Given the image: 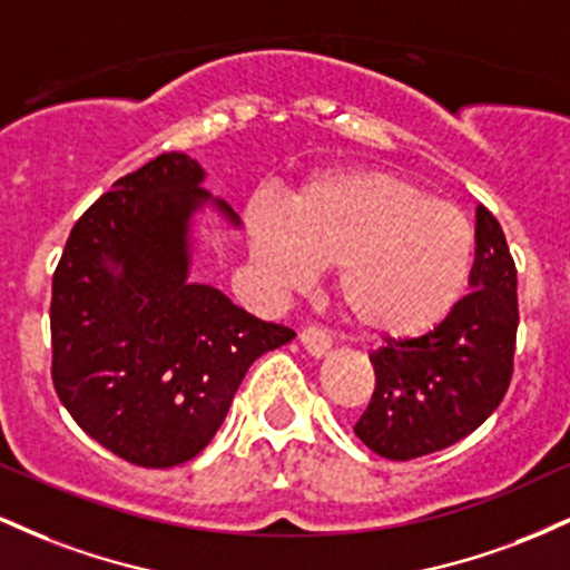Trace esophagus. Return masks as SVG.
<instances>
[{
    "label": "esophagus",
    "mask_w": 570,
    "mask_h": 570,
    "mask_svg": "<svg viewBox=\"0 0 570 570\" xmlns=\"http://www.w3.org/2000/svg\"><path fill=\"white\" fill-rule=\"evenodd\" d=\"M299 343H303V348L316 358L326 356V353H330V348H332L330 332L322 330V326H305V330L299 332Z\"/></svg>",
    "instance_id": "obj_1"
}]
</instances>
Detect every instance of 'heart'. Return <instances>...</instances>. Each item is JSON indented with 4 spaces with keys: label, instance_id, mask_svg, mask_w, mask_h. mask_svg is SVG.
<instances>
[{
    "label": "heart",
    "instance_id": "obj_1",
    "mask_svg": "<svg viewBox=\"0 0 570 570\" xmlns=\"http://www.w3.org/2000/svg\"><path fill=\"white\" fill-rule=\"evenodd\" d=\"M246 230L254 265L278 286L337 265L340 305L372 335L412 337L440 324L474 263L472 222L385 171L316 179L286 208L252 200Z\"/></svg>",
    "mask_w": 570,
    "mask_h": 570
}]
</instances>
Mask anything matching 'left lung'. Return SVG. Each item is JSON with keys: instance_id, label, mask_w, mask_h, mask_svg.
I'll list each match as a JSON object with an SVG mask.
<instances>
[{"instance_id": "obj_1", "label": "left lung", "mask_w": 570, "mask_h": 570, "mask_svg": "<svg viewBox=\"0 0 570 570\" xmlns=\"http://www.w3.org/2000/svg\"><path fill=\"white\" fill-rule=\"evenodd\" d=\"M472 292L442 324L412 340H385L370 356L372 402L356 436L389 461L450 448L493 415L509 381L517 337V271L499 219L476 206Z\"/></svg>"}]
</instances>
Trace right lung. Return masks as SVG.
I'll use <instances>...</instances> for the list:
<instances>
[{"label": "right lung", "mask_w": 570, "mask_h": 570, "mask_svg": "<svg viewBox=\"0 0 570 570\" xmlns=\"http://www.w3.org/2000/svg\"><path fill=\"white\" fill-rule=\"evenodd\" d=\"M203 179L185 153L117 179L71 227L53 276L56 394L85 434L144 469L198 455L248 367L294 337L189 281L195 214L240 225Z\"/></svg>", "instance_id": "right-lung-1"}]
</instances>
